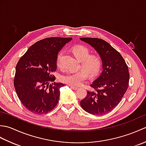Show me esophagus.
I'll use <instances>...</instances> for the list:
<instances>
[{
  "mask_svg": "<svg viewBox=\"0 0 146 146\" xmlns=\"http://www.w3.org/2000/svg\"><path fill=\"white\" fill-rule=\"evenodd\" d=\"M70 87L72 88V89H73V90H78L79 89V88H78V87H76V86H72V85H69Z\"/></svg>",
  "mask_w": 146,
  "mask_h": 146,
  "instance_id": "obj_1",
  "label": "esophagus"
}]
</instances>
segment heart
<instances>
[{"instance_id":"obj_1","label":"heart","mask_w":146,"mask_h":146,"mask_svg":"<svg viewBox=\"0 0 146 146\" xmlns=\"http://www.w3.org/2000/svg\"><path fill=\"white\" fill-rule=\"evenodd\" d=\"M73 51L75 56L81 61L82 66L85 70L82 69L76 71H68L60 76L61 82L72 86L82 85L88 78V73L92 76H97L100 73L102 67V60L97 54L90 55V49L83 45H76L73 48ZM64 51L61 50L57 55L56 65L58 67H62V58Z\"/></svg>"}]
</instances>
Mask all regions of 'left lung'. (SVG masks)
<instances>
[{
  "mask_svg": "<svg viewBox=\"0 0 146 146\" xmlns=\"http://www.w3.org/2000/svg\"><path fill=\"white\" fill-rule=\"evenodd\" d=\"M97 51L103 62V71L90 85L86 97L80 102L83 110L92 115L107 113L120 103L129 87L128 66L119 52L104 40L81 38Z\"/></svg>",
  "mask_w": 146,
  "mask_h": 146,
  "instance_id": "left-lung-1",
  "label": "left lung"
}]
</instances>
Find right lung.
<instances>
[{
    "instance_id": "right-lung-1",
    "label": "right lung",
    "mask_w": 146,
    "mask_h": 146,
    "mask_svg": "<svg viewBox=\"0 0 146 146\" xmlns=\"http://www.w3.org/2000/svg\"><path fill=\"white\" fill-rule=\"evenodd\" d=\"M71 38L51 37L37 41L19 59L14 85L17 97L26 109L44 114L56 106L63 83L54 82L59 51ZM49 82H52L49 84Z\"/></svg>"
}]
</instances>
